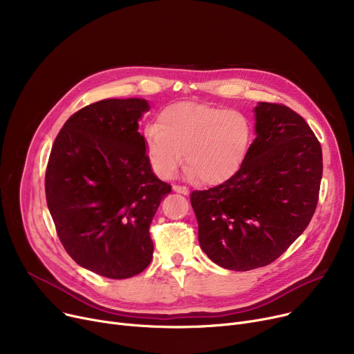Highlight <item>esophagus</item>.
Returning a JSON list of instances; mask_svg holds the SVG:
<instances>
[{"instance_id":"obj_1","label":"esophagus","mask_w":354,"mask_h":354,"mask_svg":"<svg viewBox=\"0 0 354 354\" xmlns=\"http://www.w3.org/2000/svg\"><path fill=\"white\" fill-rule=\"evenodd\" d=\"M172 189H174L175 192H178V194H182V195H188V192H189L187 187H180V185H174Z\"/></svg>"}]
</instances>
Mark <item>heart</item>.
I'll return each mask as SVG.
<instances>
[{
	"instance_id": "obj_1",
	"label": "heart",
	"mask_w": 354,
	"mask_h": 354,
	"mask_svg": "<svg viewBox=\"0 0 354 354\" xmlns=\"http://www.w3.org/2000/svg\"><path fill=\"white\" fill-rule=\"evenodd\" d=\"M251 142V122L239 111L178 103L166 107L158 124L147 129L145 149L160 179H171L185 159L189 178L218 185L239 169Z\"/></svg>"
}]
</instances>
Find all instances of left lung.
<instances>
[{
  "instance_id": "1",
  "label": "left lung",
  "mask_w": 354,
  "mask_h": 354,
  "mask_svg": "<svg viewBox=\"0 0 354 354\" xmlns=\"http://www.w3.org/2000/svg\"><path fill=\"white\" fill-rule=\"evenodd\" d=\"M257 138L239 169L194 191L199 245L234 271L266 267L308 227L319 202L323 155L307 122L280 103L255 107Z\"/></svg>"
}]
</instances>
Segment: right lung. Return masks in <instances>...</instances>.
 Returning a JSON list of instances; mask_svg holds the SVG:
<instances>
[{"label": "right lung", "mask_w": 354, "mask_h": 354, "mask_svg": "<svg viewBox=\"0 0 354 354\" xmlns=\"http://www.w3.org/2000/svg\"><path fill=\"white\" fill-rule=\"evenodd\" d=\"M143 99H107L71 115L46 169V199L67 254L123 280L152 261L149 227L171 185L158 179L138 132Z\"/></svg>", "instance_id": "add662e5"}]
</instances>
